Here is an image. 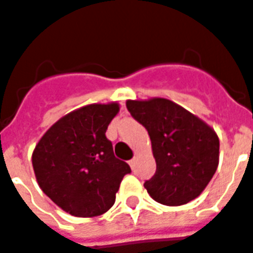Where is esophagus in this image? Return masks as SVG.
<instances>
[{"label":"esophagus","instance_id":"1","mask_svg":"<svg viewBox=\"0 0 253 253\" xmlns=\"http://www.w3.org/2000/svg\"><path fill=\"white\" fill-rule=\"evenodd\" d=\"M135 157H134V158H132L131 161H128V165H130V166H131V169H134V166H135Z\"/></svg>","mask_w":253,"mask_h":253}]
</instances>
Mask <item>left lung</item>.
Masks as SVG:
<instances>
[{
  "label": "left lung",
  "mask_w": 253,
  "mask_h": 253,
  "mask_svg": "<svg viewBox=\"0 0 253 253\" xmlns=\"http://www.w3.org/2000/svg\"><path fill=\"white\" fill-rule=\"evenodd\" d=\"M127 110L149 132L157 162L145 188L157 203L178 207L197 198L218 166V136L212 127L164 98L127 100Z\"/></svg>",
  "instance_id": "obj_1"
}]
</instances>
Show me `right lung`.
<instances>
[{
	"instance_id": "right-lung-1",
	"label": "right lung",
	"mask_w": 253,
	"mask_h": 253,
	"mask_svg": "<svg viewBox=\"0 0 253 253\" xmlns=\"http://www.w3.org/2000/svg\"><path fill=\"white\" fill-rule=\"evenodd\" d=\"M119 104H88L59 119L32 154L37 184L64 212L76 217L106 213L130 166L114 155L107 127Z\"/></svg>"
}]
</instances>
